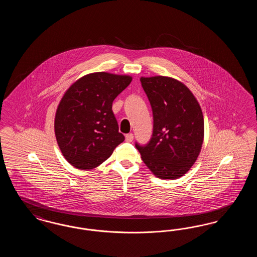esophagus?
I'll return each instance as SVG.
<instances>
[{"mask_svg":"<svg viewBox=\"0 0 257 257\" xmlns=\"http://www.w3.org/2000/svg\"><path fill=\"white\" fill-rule=\"evenodd\" d=\"M133 139H134V135L131 134V133L125 136V141H126V142H128V143H131V142L133 141Z\"/></svg>","mask_w":257,"mask_h":257,"instance_id":"1","label":"esophagus"}]
</instances>
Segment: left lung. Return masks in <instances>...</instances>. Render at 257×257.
Segmentation results:
<instances>
[{
	"label": "left lung",
	"instance_id": "obj_1",
	"mask_svg": "<svg viewBox=\"0 0 257 257\" xmlns=\"http://www.w3.org/2000/svg\"><path fill=\"white\" fill-rule=\"evenodd\" d=\"M153 112V133L145 147L136 144L142 159L161 179H177L195 164L203 143L204 120L192 91L166 76L142 77Z\"/></svg>",
	"mask_w": 257,
	"mask_h": 257
}]
</instances>
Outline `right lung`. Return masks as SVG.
<instances>
[{"mask_svg":"<svg viewBox=\"0 0 257 257\" xmlns=\"http://www.w3.org/2000/svg\"><path fill=\"white\" fill-rule=\"evenodd\" d=\"M131 81L129 75L95 72L80 78L65 91L54 126L61 153L70 165L94 169L124 141L111 107Z\"/></svg>","mask_w":257,"mask_h":257,"instance_id":"1","label":"right lung"}]
</instances>
